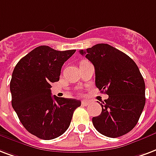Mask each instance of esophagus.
I'll return each mask as SVG.
<instances>
[{
  "instance_id": "esophagus-1",
  "label": "esophagus",
  "mask_w": 156,
  "mask_h": 156,
  "mask_svg": "<svg viewBox=\"0 0 156 156\" xmlns=\"http://www.w3.org/2000/svg\"><path fill=\"white\" fill-rule=\"evenodd\" d=\"M82 105H84V106H87V105H90V101H82Z\"/></svg>"
}]
</instances>
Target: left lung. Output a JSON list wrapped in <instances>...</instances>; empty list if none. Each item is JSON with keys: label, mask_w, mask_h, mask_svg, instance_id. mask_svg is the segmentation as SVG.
<instances>
[{"label": "left lung", "mask_w": 156, "mask_h": 156, "mask_svg": "<svg viewBox=\"0 0 156 156\" xmlns=\"http://www.w3.org/2000/svg\"><path fill=\"white\" fill-rule=\"evenodd\" d=\"M79 52L95 67L97 88L109 96L100 103L101 114L92 118L94 127L113 138L128 133L138 122L146 103L145 82L137 65L108 44H97Z\"/></svg>", "instance_id": "left-lung-1"}]
</instances>
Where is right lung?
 Returning <instances> with one entry per match:
<instances>
[{"mask_svg": "<svg viewBox=\"0 0 156 156\" xmlns=\"http://www.w3.org/2000/svg\"><path fill=\"white\" fill-rule=\"evenodd\" d=\"M75 51L40 46L14 69L9 84L12 106L26 130L38 138L51 140L62 135L81 105L78 100L52 97L51 91V84L59 80L64 63Z\"/></svg>", "mask_w": 156, "mask_h": 156, "instance_id": "right-lung-1", "label": "right lung"}]
</instances>
